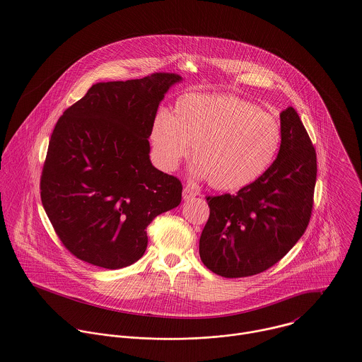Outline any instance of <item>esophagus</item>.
<instances>
[{
	"label": "esophagus",
	"mask_w": 362,
	"mask_h": 362,
	"mask_svg": "<svg viewBox=\"0 0 362 362\" xmlns=\"http://www.w3.org/2000/svg\"><path fill=\"white\" fill-rule=\"evenodd\" d=\"M197 197V191L195 189H189V187H185L183 189V199L185 201H189L192 198Z\"/></svg>",
	"instance_id": "1"
}]
</instances>
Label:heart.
Masks as SVG:
<instances>
[{"instance_id": "b5f03b06", "label": "heart", "mask_w": 362, "mask_h": 362, "mask_svg": "<svg viewBox=\"0 0 362 362\" xmlns=\"http://www.w3.org/2000/svg\"><path fill=\"white\" fill-rule=\"evenodd\" d=\"M282 132L272 114L229 95L187 93L173 105V115L158 111L151 141L158 167L175 171L189 155L195 179H209L217 189L235 191L266 173L281 146Z\"/></svg>"}]
</instances>
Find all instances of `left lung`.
<instances>
[{
	"instance_id": "8db88e82",
	"label": "left lung",
	"mask_w": 362,
	"mask_h": 362,
	"mask_svg": "<svg viewBox=\"0 0 362 362\" xmlns=\"http://www.w3.org/2000/svg\"><path fill=\"white\" fill-rule=\"evenodd\" d=\"M281 146L270 168L236 195L207 197L210 216L199 257L225 278L255 276L276 264L304 235L316 183V152L293 107L281 112Z\"/></svg>"
}]
</instances>
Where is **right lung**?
Masks as SVG:
<instances>
[{"label":"right lung","instance_id":"right-lung-1","mask_svg":"<svg viewBox=\"0 0 362 362\" xmlns=\"http://www.w3.org/2000/svg\"><path fill=\"white\" fill-rule=\"evenodd\" d=\"M173 73L98 83L58 119L40 177L49 220L70 252L115 270L148 245L146 226L179 206L182 183L151 163L152 122Z\"/></svg>","mask_w":362,"mask_h":362}]
</instances>
